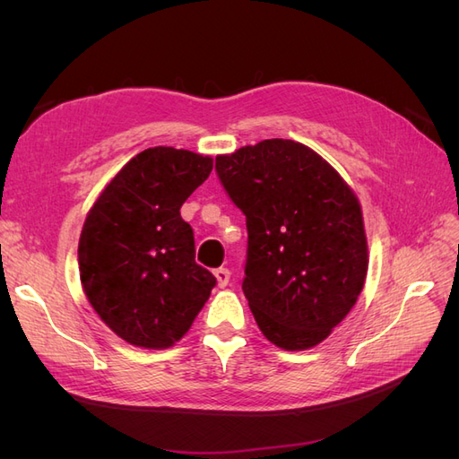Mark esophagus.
Masks as SVG:
<instances>
[{"label":"esophagus","mask_w":459,"mask_h":459,"mask_svg":"<svg viewBox=\"0 0 459 459\" xmlns=\"http://www.w3.org/2000/svg\"><path fill=\"white\" fill-rule=\"evenodd\" d=\"M214 277L218 281V287H226L230 283V270L228 268H218V270H214Z\"/></svg>","instance_id":"esophagus-1"}]
</instances>
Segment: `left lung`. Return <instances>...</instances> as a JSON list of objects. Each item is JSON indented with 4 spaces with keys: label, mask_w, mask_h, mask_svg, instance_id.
I'll use <instances>...</instances> for the list:
<instances>
[{
    "label": "left lung",
    "mask_w": 459,
    "mask_h": 459,
    "mask_svg": "<svg viewBox=\"0 0 459 459\" xmlns=\"http://www.w3.org/2000/svg\"><path fill=\"white\" fill-rule=\"evenodd\" d=\"M247 216L243 293L260 331L283 351L325 341L362 293L368 238L352 187L308 145L264 140L216 157Z\"/></svg>",
    "instance_id": "left-lung-1"
}]
</instances>
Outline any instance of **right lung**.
Instances as JSON below:
<instances>
[{
  "label": "right lung",
  "instance_id": "obj_1",
  "mask_svg": "<svg viewBox=\"0 0 459 459\" xmlns=\"http://www.w3.org/2000/svg\"><path fill=\"white\" fill-rule=\"evenodd\" d=\"M212 172L187 149L137 152L91 204L78 241L82 289L105 325L140 349H170L216 285L195 262L179 208Z\"/></svg>",
  "mask_w": 459,
  "mask_h": 459
}]
</instances>
